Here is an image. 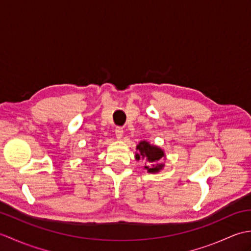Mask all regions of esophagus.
<instances>
[{
  "instance_id": "34e87169",
  "label": "esophagus",
  "mask_w": 251,
  "mask_h": 251,
  "mask_svg": "<svg viewBox=\"0 0 251 251\" xmlns=\"http://www.w3.org/2000/svg\"><path fill=\"white\" fill-rule=\"evenodd\" d=\"M123 134H124V130H123V127L117 126L116 128H115V135H116V137L120 139V138L123 137Z\"/></svg>"
}]
</instances>
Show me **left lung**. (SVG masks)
<instances>
[{"label": "left lung", "instance_id": "left-lung-1", "mask_svg": "<svg viewBox=\"0 0 251 251\" xmlns=\"http://www.w3.org/2000/svg\"><path fill=\"white\" fill-rule=\"evenodd\" d=\"M137 154L136 158L137 159H145L148 164H151L152 166H145L146 169H148L149 173H157L163 168V164H157L159 159L164 157V152L161 149L151 146L150 143L147 141H141L139 145L137 146Z\"/></svg>", "mask_w": 251, "mask_h": 251}]
</instances>
